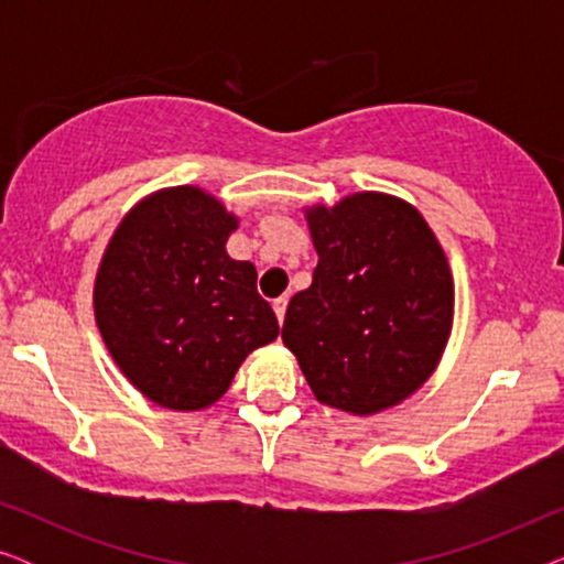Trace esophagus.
<instances>
[{
	"mask_svg": "<svg viewBox=\"0 0 564 564\" xmlns=\"http://www.w3.org/2000/svg\"><path fill=\"white\" fill-rule=\"evenodd\" d=\"M272 307H274V313H276V321H284V313H288V297H276L274 303H272Z\"/></svg>",
	"mask_w": 564,
	"mask_h": 564,
	"instance_id": "34e87169",
	"label": "esophagus"
}]
</instances>
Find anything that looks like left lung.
<instances>
[{
	"instance_id": "8db88e82",
	"label": "left lung",
	"mask_w": 564,
	"mask_h": 564,
	"mask_svg": "<svg viewBox=\"0 0 564 564\" xmlns=\"http://www.w3.org/2000/svg\"><path fill=\"white\" fill-rule=\"evenodd\" d=\"M313 284L290 300L282 341L313 395L372 415L429 380L452 330L449 264L403 199L359 192L307 210Z\"/></svg>"
}]
</instances>
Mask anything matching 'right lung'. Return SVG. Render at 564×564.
I'll list each match as a JSON object with an SVG mask.
<instances>
[{
    "label": "right lung",
    "mask_w": 564,
    "mask_h": 564,
    "mask_svg": "<svg viewBox=\"0 0 564 564\" xmlns=\"http://www.w3.org/2000/svg\"><path fill=\"white\" fill-rule=\"evenodd\" d=\"M236 228L215 197L172 187L138 203L107 246L95 282L99 334L153 403L213 405L241 361L280 334L257 269L228 257Z\"/></svg>",
    "instance_id": "right-lung-1"
}]
</instances>
